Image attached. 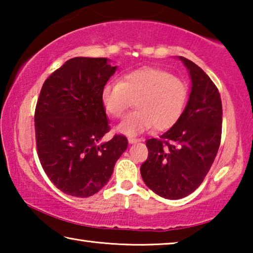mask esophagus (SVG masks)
Returning <instances> with one entry per match:
<instances>
[{"label":"esophagus","mask_w":253,"mask_h":253,"mask_svg":"<svg viewBox=\"0 0 253 253\" xmlns=\"http://www.w3.org/2000/svg\"><path fill=\"white\" fill-rule=\"evenodd\" d=\"M128 142H129V144H136L139 142V139L134 138V137H128Z\"/></svg>","instance_id":"esophagus-1"}]
</instances>
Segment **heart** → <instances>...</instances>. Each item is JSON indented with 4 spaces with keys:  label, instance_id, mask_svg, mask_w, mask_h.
Listing matches in <instances>:
<instances>
[{
    "label": "heart",
    "instance_id": "obj_1",
    "mask_svg": "<svg viewBox=\"0 0 253 253\" xmlns=\"http://www.w3.org/2000/svg\"><path fill=\"white\" fill-rule=\"evenodd\" d=\"M100 99L107 115L115 119L122 118L134 101L136 110L116 129L123 135L137 136L153 126L157 130L174 126L185 107L187 87L168 71L145 67L124 75L118 83L106 84Z\"/></svg>",
    "mask_w": 253,
    "mask_h": 253
}]
</instances>
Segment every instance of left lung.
<instances>
[{
  "label": "left lung",
  "instance_id": "obj_1",
  "mask_svg": "<svg viewBox=\"0 0 253 253\" xmlns=\"http://www.w3.org/2000/svg\"><path fill=\"white\" fill-rule=\"evenodd\" d=\"M178 59L190 75V97L177 123L158 139L147 140L148 157L140 166L145 184L169 200L185 198L201 185L219 151L222 132L215 84L191 60Z\"/></svg>",
  "mask_w": 253,
  "mask_h": 253
}]
</instances>
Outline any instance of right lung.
Listing matches in <instances>:
<instances>
[{
    "label": "right lung",
    "mask_w": 253,
    "mask_h": 253,
    "mask_svg": "<svg viewBox=\"0 0 253 253\" xmlns=\"http://www.w3.org/2000/svg\"><path fill=\"white\" fill-rule=\"evenodd\" d=\"M107 58H72L42 85L34 122L38 156L50 181L63 193L89 198L109 181L127 138L109 130L101 90L117 66Z\"/></svg>",
    "instance_id": "add662e5"
}]
</instances>
